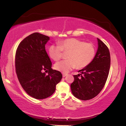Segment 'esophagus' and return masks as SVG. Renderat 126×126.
<instances>
[{
  "label": "esophagus",
  "mask_w": 126,
  "mask_h": 126,
  "mask_svg": "<svg viewBox=\"0 0 126 126\" xmlns=\"http://www.w3.org/2000/svg\"><path fill=\"white\" fill-rule=\"evenodd\" d=\"M67 75H68L67 74H63V75H62V76H63V77H64L66 76H67Z\"/></svg>",
  "instance_id": "obj_1"
}]
</instances>
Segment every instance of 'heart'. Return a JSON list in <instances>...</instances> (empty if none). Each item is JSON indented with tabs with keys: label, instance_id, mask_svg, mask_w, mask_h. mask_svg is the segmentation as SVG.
I'll list each match as a JSON object with an SVG mask.
<instances>
[{
	"label": "heart",
	"instance_id": "1",
	"mask_svg": "<svg viewBox=\"0 0 126 126\" xmlns=\"http://www.w3.org/2000/svg\"><path fill=\"white\" fill-rule=\"evenodd\" d=\"M63 52L68 53V60L56 63L55 68L66 74L76 66L82 69L89 65L95 57V48L92 44L74 38L63 40L59 43V45L52 44L49 48L50 57L55 61L61 60Z\"/></svg>",
	"mask_w": 126,
	"mask_h": 126
}]
</instances>
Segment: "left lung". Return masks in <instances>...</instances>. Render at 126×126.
Returning a JSON list of instances; mask_svg holds the SVG:
<instances>
[{"label": "left lung", "mask_w": 126, "mask_h": 126, "mask_svg": "<svg viewBox=\"0 0 126 126\" xmlns=\"http://www.w3.org/2000/svg\"><path fill=\"white\" fill-rule=\"evenodd\" d=\"M98 49L89 65L74 75L70 85L71 92L76 98L89 100L97 96L103 89L107 79L110 65V52L108 47L97 38Z\"/></svg>", "instance_id": "left-lung-1"}]
</instances>
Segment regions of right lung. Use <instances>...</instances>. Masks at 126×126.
Wrapping results in <instances>:
<instances>
[{"instance_id":"right-lung-1","label":"right lung","mask_w":126,"mask_h":126,"mask_svg":"<svg viewBox=\"0 0 126 126\" xmlns=\"http://www.w3.org/2000/svg\"><path fill=\"white\" fill-rule=\"evenodd\" d=\"M49 39L44 34L32 33L20 43L16 53L19 81L28 95L38 100L52 95L62 78L61 72L51 68V62L45 50Z\"/></svg>"}]
</instances>
